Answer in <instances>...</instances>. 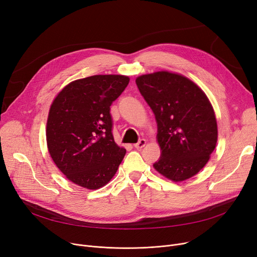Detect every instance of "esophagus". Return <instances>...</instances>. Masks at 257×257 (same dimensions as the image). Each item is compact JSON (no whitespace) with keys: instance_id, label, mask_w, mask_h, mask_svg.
<instances>
[{"instance_id":"1","label":"esophagus","mask_w":257,"mask_h":257,"mask_svg":"<svg viewBox=\"0 0 257 257\" xmlns=\"http://www.w3.org/2000/svg\"><path fill=\"white\" fill-rule=\"evenodd\" d=\"M146 144H147L146 140L142 139L137 144H134V148H137V149H142V148H144L146 146Z\"/></svg>"}]
</instances>
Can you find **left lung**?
Segmentation results:
<instances>
[{"mask_svg": "<svg viewBox=\"0 0 257 257\" xmlns=\"http://www.w3.org/2000/svg\"><path fill=\"white\" fill-rule=\"evenodd\" d=\"M136 82L157 123L161 156L154 169L175 182L195 176L218 140L217 119L206 94L190 79L166 71L142 75Z\"/></svg>", "mask_w": 257, "mask_h": 257, "instance_id": "obj_1", "label": "left lung"}]
</instances>
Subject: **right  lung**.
<instances>
[{"label":"right lung","mask_w":257,"mask_h":257,"mask_svg":"<svg viewBox=\"0 0 257 257\" xmlns=\"http://www.w3.org/2000/svg\"><path fill=\"white\" fill-rule=\"evenodd\" d=\"M121 75L75 80L54 99L47 121L49 153L73 183L97 190L114 176L126 150L112 136L110 106L129 83Z\"/></svg>","instance_id":"1"}]
</instances>
